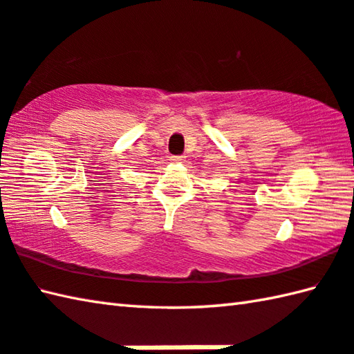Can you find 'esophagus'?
<instances>
[{
	"label": "esophagus",
	"mask_w": 354,
	"mask_h": 354,
	"mask_svg": "<svg viewBox=\"0 0 354 354\" xmlns=\"http://www.w3.org/2000/svg\"><path fill=\"white\" fill-rule=\"evenodd\" d=\"M169 160L172 163H183L185 162V156H171Z\"/></svg>",
	"instance_id": "esophagus-1"
}]
</instances>
